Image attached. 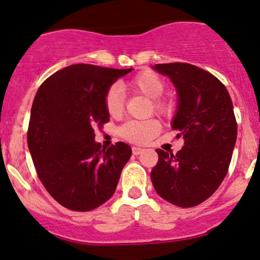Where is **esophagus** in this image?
Returning a JSON list of instances; mask_svg holds the SVG:
<instances>
[{"instance_id": "1", "label": "esophagus", "mask_w": 260, "mask_h": 260, "mask_svg": "<svg viewBox=\"0 0 260 260\" xmlns=\"http://www.w3.org/2000/svg\"><path fill=\"white\" fill-rule=\"evenodd\" d=\"M142 152H143V148L133 147V154H134V155H139L140 153H142Z\"/></svg>"}]
</instances>
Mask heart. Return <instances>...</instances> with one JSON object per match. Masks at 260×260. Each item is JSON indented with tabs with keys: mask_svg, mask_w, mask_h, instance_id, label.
Wrapping results in <instances>:
<instances>
[{
	"mask_svg": "<svg viewBox=\"0 0 260 260\" xmlns=\"http://www.w3.org/2000/svg\"><path fill=\"white\" fill-rule=\"evenodd\" d=\"M133 92L141 93L147 99L152 100V108L155 113L168 115L172 112V105L167 101L160 100L166 90V84L159 75L151 70L140 73L133 78L127 84ZM107 112L113 117L120 115L124 109V93L118 85H113L106 93ZM160 131L159 121L155 119L147 120H131L120 127V135L127 141L134 143H146L151 141Z\"/></svg>",
	"mask_w": 260,
	"mask_h": 260,
	"instance_id": "b5f03b06",
	"label": "heart"
}]
</instances>
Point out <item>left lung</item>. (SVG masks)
I'll list each match as a JSON object with an SVG mask.
<instances>
[{
  "instance_id": "8db88e82",
  "label": "left lung",
  "mask_w": 260,
  "mask_h": 260,
  "mask_svg": "<svg viewBox=\"0 0 260 260\" xmlns=\"http://www.w3.org/2000/svg\"><path fill=\"white\" fill-rule=\"evenodd\" d=\"M178 93L172 129L184 136L176 154L157 149L151 180L157 193L182 208L204 202L226 175L237 139L234 106L226 87L206 70L188 63L155 64Z\"/></svg>"
}]
</instances>
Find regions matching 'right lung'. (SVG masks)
I'll list each match as a JSON object with an SVG mask.
<instances>
[{
    "mask_svg": "<svg viewBox=\"0 0 260 260\" xmlns=\"http://www.w3.org/2000/svg\"><path fill=\"white\" fill-rule=\"evenodd\" d=\"M130 69L74 64L42 82L30 113L27 146L42 185L58 203L88 212L114 193L131 147L103 148L94 129L109 121L108 88Z\"/></svg>",
    "mask_w": 260,
    "mask_h": 260,
    "instance_id": "add662e5",
    "label": "right lung"
}]
</instances>
